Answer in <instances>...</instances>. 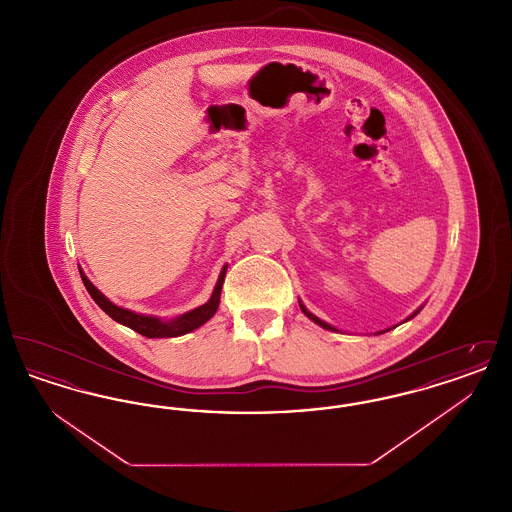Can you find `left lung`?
I'll use <instances>...</instances> for the list:
<instances>
[{
  "mask_svg": "<svg viewBox=\"0 0 512 512\" xmlns=\"http://www.w3.org/2000/svg\"><path fill=\"white\" fill-rule=\"evenodd\" d=\"M299 307H301V311H303V313H305V317L311 318V320H313V322H315V324H318V326H322V328H324V330H332V332H340V330H338V328H334V326H332V324H328V322H324V320H320V318H318L317 315H313V313H311V311H309V309H307V307H305V305H303V303H301V301H299ZM420 311H422V307H418V309H416V311H414L413 315H411V317H409V318H405V320H411V318L416 317V315H418V313H420ZM388 330H391V328H388ZM388 330H382V332H376V334H384V332H388Z\"/></svg>",
  "mask_w": 512,
  "mask_h": 512,
  "instance_id": "8db88e82",
  "label": "left lung"
}]
</instances>
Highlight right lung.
Masks as SVG:
<instances>
[{"instance_id": "obj_1", "label": "right lung", "mask_w": 512, "mask_h": 512, "mask_svg": "<svg viewBox=\"0 0 512 512\" xmlns=\"http://www.w3.org/2000/svg\"><path fill=\"white\" fill-rule=\"evenodd\" d=\"M226 268L228 265H224L220 270L219 280L215 284V290L211 293L209 301L195 307L192 311L184 313V315H178V317L171 318V320H163L159 317H151V315H140V313H134V311H128L124 307L115 305L111 299H107L103 293L99 292L98 288L88 280V276L84 274V270L78 267L80 270V276H82V282L86 286L88 293L92 295V299L98 303L99 307L113 318L117 320L122 326H128L132 328L134 332L146 336V338H176V336H184L188 332H194L195 328L203 326L209 318H213V315L217 313L220 303V292H222V284H224V276H226Z\"/></svg>"}]
</instances>
